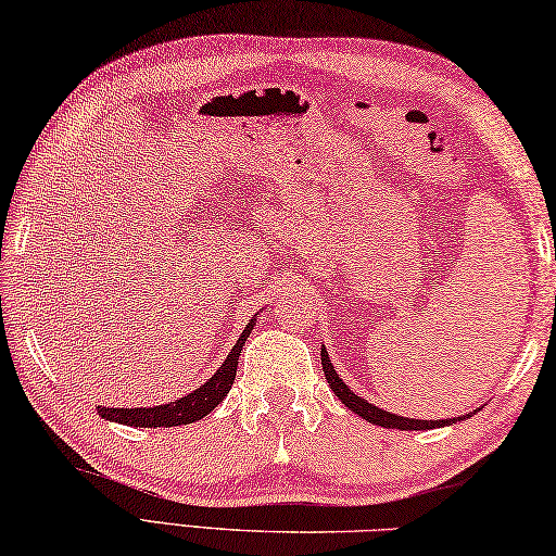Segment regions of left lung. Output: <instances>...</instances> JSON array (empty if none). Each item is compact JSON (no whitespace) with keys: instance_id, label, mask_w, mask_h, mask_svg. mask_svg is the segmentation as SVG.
Here are the masks:
<instances>
[{"instance_id":"8db88e82","label":"left lung","mask_w":556,"mask_h":556,"mask_svg":"<svg viewBox=\"0 0 556 556\" xmlns=\"http://www.w3.org/2000/svg\"><path fill=\"white\" fill-rule=\"evenodd\" d=\"M320 359H323L325 379H327V384H330V389L334 391V396H338L340 402L350 408V412L359 414L362 418H367L369 424L384 426V429H399V431H426V429H441V426H451L456 421H463V418H468V414H466V416H456V418H439V421H421V418H406L399 414H389V412H384V408L369 404L367 399L357 396L348 384H344L338 371H334L330 357H327L325 348L320 352Z\"/></svg>"}]
</instances>
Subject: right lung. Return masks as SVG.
I'll list each match as a JSON object with an SVG mask.
<instances>
[{
	"mask_svg": "<svg viewBox=\"0 0 556 556\" xmlns=\"http://www.w3.org/2000/svg\"><path fill=\"white\" fill-rule=\"evenodd\" d=\"M256 325V317L243 327L241 338L236 340L229 357L224 359L222 367L214 371L212 379H206L202 387L194 389L192 394H185L175 402L160 404V406H144V408H105L98 406V416H103L105 421L125 424V426H140V429H154V426H181V424H194L206 414H212L214 408L224 402V396L229 394V389L236 379V367H239V354L243 350L245 340Z\"/></svg>",
	"mask_w": 556,
	"mask_h": 556,
	"instance_id": "obj_1",
	"label": "right lung"
}]
</instances>
